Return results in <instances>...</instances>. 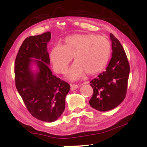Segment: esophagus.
<instances>
[{
	"mask_svg": "<svg viewBox=\"0 0 147 147\" xmlns=\"http://www.w3.org/2000/svg\"><path fill=\"white\" fill-rule=\"evenodd\" d=\"M70 89H71V90H72V91L77 90V89L79 87L78 84H75L70 83Z\"/></svg>",
	"mask_w": 147,
	"mask_h": 147,
	"instance_id": "esophagus-1",
	"label": "esophagus"
}]
</instances>
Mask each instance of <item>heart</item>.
<instances>
[{
    "label": "heart",
    "instance_id": "1",
    "mask_svg": "<svg viewBox=\"0 0 147 147\" xmlns=\"http://www.w3.org/2000/svg\"><path fill=\"white\" fill-rule=\"evenodd\" d=\"M110 51V43L103 35L75 34L65 39L64 47L53 48L50 58L56 72L64 74L74 56L75 62L68 70L67 77L74 80L85 72L94 74L99 72L107 63Z\"/></svg>",
    "mask_w": 147,
    "mask_h": 147
}]
</instances>
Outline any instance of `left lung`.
<instances>
[{"label":"left lung","mask_w":147,"mask_h":147,"mask_svg":"<svg viewBox=\"0 0 147 147\" xmlns=\"http://www.w3.org/2000/svg\"><path fill=\"white\" fill-rule=\"evenodd\" d=\"M112 55L105 70L90 82L93 94L89 101L93 109L105 112L117 107L125 99L130 67L126 53L111 33Z\"/></svg>","instance_id":"obj_1"}]
</instances>
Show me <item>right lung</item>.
Listing matches in <instances>:
<instances>
[{
	"instance_id": "add662e5",
	"label": "right lung",
	"mask_w": 147,
	"mask_h": 147,
	"mask_svg": "<svg viewBox=\"0 0 147 147\" xmlns=\"http://www.w3.org/2000/svg\"><path fill=\"white\" fill-rule=\"evenodd\" d=\"M51 37V32H46L26 38L15 63L16 88L26 108L32 116L46 122L55 121L61 116L70 88L68 83L53 75L49 68L50 61L47 47ZM32 61L39 68L35 74L30 67Z\"/></svg>"
}]
</instances>
